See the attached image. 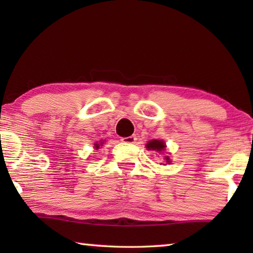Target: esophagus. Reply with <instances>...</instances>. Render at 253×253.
Returning a JSON list of instances; mask_svg holds the SVG:
<instances>
[{
  "mask_svg": "<svg viewBox=\"0 0 253 253\" xmlns=\"http://www.w3.org/2000/svg\"><path fill=\"white\" fill-rule=\"evenodd\" d=\"M136 140H137L136 135H131V136H128V137H123V138H122V142L129 143V144L136 143Z\"/></svg>",
  "mask_w": 253,
  "mask_h": 253,
  "instance_id": "obj_1",
  "label": "esophagus"
}]
</instances>
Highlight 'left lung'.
<instances>
[{"label":"left lung","mask_w":253,"mask_h":253,"mask_svg":"<svg viewBox=\"0 0 253 253\" xmlns=\"http://www.w3.org/2000/svg\"><path fill=\"white\" fill-rule=\"evenodd\" d=\"M146 148L148 149V151H155L157 153H161V152L165 151L166 145H165L164 142H163V140L152 139L146 144ZM165 161H166V163H168V164H169V163H170V160H169V156H165Z\"/></svg>","instance_id":"left-lung-1"}]
</instances>
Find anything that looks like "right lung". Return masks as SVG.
<instances>
[{"label":"right lung","instance_id":"obj_1","mask_svg":"<svg viewBox=\"0 0 253 253\" xmlns=\"http://www.w3.org/2000/svg\"><path fill=\"white\" fill-rule=\"evenodd\" d=\"M102 144H104V143H102V140H100V142H99V143H98V142H97V143L95 144V148H96V149H98V148H99L100 146H102Z\"/></svg>","mask_w":253,"mask_h":253}]
</instances>
